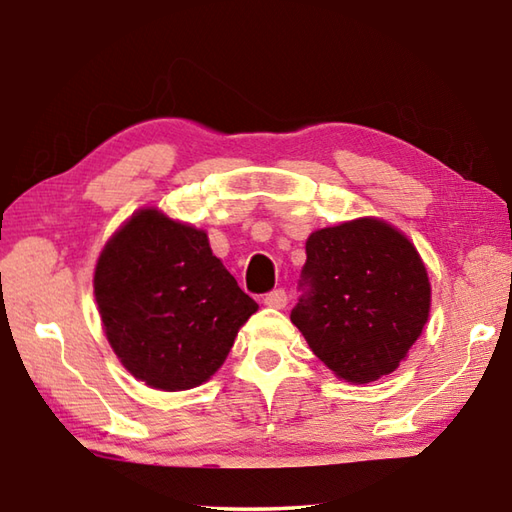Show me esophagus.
<instances>
[{
    "instance_id": "esophagus-1",
    "label": "esophagus",
    "mask_w": 512,
    "mask_h": 512,
    "mask_svg": "<svg viewBox=\"0 0 512 512\" xmlns=\"http://www.w3.org/2000/svg\"><path fill=\"white\" fill-rule=\"evenodd\" d=\"M287 302H289V296L284 289H273L271 293H266L264 296V305L273 309H284L287 307Z\"/></svg>"
}]
</instances>
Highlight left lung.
<instances>
[{
    "label": "left lung",
    "instance_id": "1",
    "mask_svg": "<svg viewBox=\"0 0 512 512\" xmlns=\"http://www.w3.org/2000/svg\"><path fill=\"white\" fill-rule=\"evenodd\" d=\"M291 323L352 384L393 372L420 339L431 287L418 250L391 225L359 219L311 232Z\"/></svg>",
    "mask_w": 512,
    "mask_h": 512
}]
</instances>
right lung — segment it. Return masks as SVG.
Returning <instances> with one entry per match:
<instances>
[{
    "label": "right lung",
    "mask_w": 512,
    "mask_h": 512,
    "mask_svg": "<svg viewBox=\"0 0 512 512\" xmlns=\"http://www.w3.org/2000/svg\"><path fill=\"white\" fill-rule=\"evenodd\" d=\"M94 296L117 357L160 391L210 379L257 302L212 255L203 230L158 210L137 212L108 241Z\"/></svg>",
    "instance_id": "obj_1"
}]
</instances>
